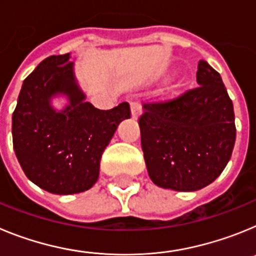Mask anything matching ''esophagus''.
<instances>
[{"instance_id": "obj_1", "label": "esophagus", "mask_w": 256, "mask_h": 256, "mask_svg": "<svg viewBox=\"0 0 256 256\" xmlns=\"http://www.w3.org/2000/svg\"><path fill=\"white\" fill-rule=\"evenodd\" d=\"M130 112H132L133 119H137L140 114H141V104L137 102V101L130 102Z\"/></svg>"}]
</instances>
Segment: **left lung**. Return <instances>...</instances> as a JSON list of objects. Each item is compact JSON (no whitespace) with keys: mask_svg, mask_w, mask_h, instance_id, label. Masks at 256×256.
<instances>
[{"mask_svg":"<svg viewBox=\"0 0 256 256\" xmlns=\"http://www.w3.org/2000/svg\"><path fill=\"white\" fill-rule=\"evenodd\" d=\"M198 87L166 102L144 104L141 144L156 186L191 192L216 180L230 162L234 141V104L220 74L198 61Z\"/></svg>","mask_w":256,"mask_h":256,"instance_id":"obj_1","label":"left lung"}]
</instances>
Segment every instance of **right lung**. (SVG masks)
<instances>
[{
	"label": "right lung",
	"mask_w": 256,
	"mask_h": 256,
	"mask_svg": "<svg viewBox=\"0 0 256 256\" xmlns=\"http://www.w3.org/2000/svg\"><path fill=\"white\" fill-rule=\"evenodd\" d=\"M70 54L44 58L22 82L12 114L15 155L26 177L42 190L72 195L98 180L104 150L118 126L130 118L128 102L98 110L86 101ZM64 96L56 110L50 101Z\"/></svg>",
	"instance_id": "add662e5"
}]
</instances>
